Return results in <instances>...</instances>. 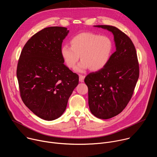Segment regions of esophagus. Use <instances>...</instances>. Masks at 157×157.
Here are the masks:
<instances>
[{
	"instance_id": "34e87169",
	"label": "esophagus",
	"mask_w": 157,
	"mask_h": 157,
	"mask_svg": "<svg viewBox=\"0 0 157 157\" xmlns=\"http://www.w3.org/2000/svg\"><path fill=\"white\" fill-rule=\"evenodd\" d=\"M79 81L81 82H84V78H85V76L82 75H79Z\"/></svg>"
}]
</instances>
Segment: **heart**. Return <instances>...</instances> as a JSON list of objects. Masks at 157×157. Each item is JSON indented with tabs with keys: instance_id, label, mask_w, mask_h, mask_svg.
I'll return each mask as SVG.
<instances>
[{
	"instance_id": "heart-1",
	"label": "heart",
	"mask_w": 157,
	"mask_h": 157,
	"mask_svg": "<svg viewBox=\"0 0 157 157\" xmlns=\"http://www.w3.org/2000/svg\"><path fill=\"white\" fill-rule=\"evenodd\" d=\"M70 44L71 46L62 47L61 54L69 68L75 67L81 56L82 60L76 68L79 72L89 68L92 71L101 70L108 64L112 55L113 42L107 36L82 33L73 37Z\"/></svg>"
}]
</instances>
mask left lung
Wrapping results in <instances>:
<instances>
[{
    "instance_id": "left-lung-1",
    "label": "left lung",
    "mask_w": 157,
    "mask_h": 157,
    "mask_svg": "<svg viewBox=\"0 0 157 157\" xmlns=\"http://www.w3.org/2000/svg\"><path fill=\"white\" fill-rule=\"evenodd\" d=\"M94 26L111 31L116 45L108 64L84 79L91 113L106 120L118 115L127 106L139 76V67L134 45L125 33L112 26Z\"/></svg>"
}]
</instances>
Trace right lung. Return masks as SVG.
Masks as SVG:
<instances>
[{
    "label": "right lung",
    "mask_w": 157,
    "mask_h": 157,
    "mask_svg": "<svg viewBox=\"0 0 157 157\" xmlns=\"http://www.w3.org/2000/svg\"><path fill=\"white\" fill-rule=\"evenodd\" d=\"M67 28H45L33 35L23 47L17 76L21 98L36 116L54 120L65 112L79 76L64 65L61 54Z\"/></svg>",
    "instance_id": "right-lung-1"
}]
</instances>
